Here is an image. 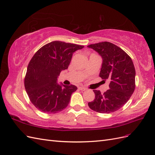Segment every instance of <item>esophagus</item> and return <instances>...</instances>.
Returning a JSON list of instances; mask_svg holds the SVG:
<instances>
[{
	"label": "esophagus",
	"mask_w": 155,
	"mask_h": 155,
	"mask_svg": "<svg viewBox=\"0 0 155 155\" xmlns=\"http://www.w3.org/2000/svg\"><path fill=\"white\" fill-rule=\"evenodd\" d=\"M79 90H82V91H85V90H86V88H85V87H83V86H81V87H79Z\"/></svg>",
	"instance_id": "1"
}]
</instances>
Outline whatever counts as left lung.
<instances>
[{"mask_svg": "<svg viewBox=\"0 0 155 155\" xmlns=\"http://www.w3.org/2000/svg\"><path fill=\"white\" fill-rule=\"evenodd\" d=\"M96 51L103 59L100 77L109 79V89L104 94L93 90L95 99L89 107L100 113L116 111L129 100L135 90L136 70L132 59L120 48L109 42L88 46Z\"/></svg>", "mask_w": 155, "mask_h": 155, "instance_id": "left-lung-1", "label": "left lung"}]
</instances>
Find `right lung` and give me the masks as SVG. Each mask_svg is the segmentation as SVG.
<instances>
[{"label":"right lung","instance_id":"add662e5","mask_svg":"<svg viewBox=\"0 0 155 155\" xmlns=\"http://www.w3.org/2000/svg\"><path fill=\"white\" fill-rule=\"evenodd\" d=\"M84 46L53 41L41 48L31 58L24 80L25 88L31 103L41 111L56 113L69 105L74 85L57 82L61 71L68 68L73 54Z\"/></svg>","mask_w":155,"mask_h":155}]
</instances>
